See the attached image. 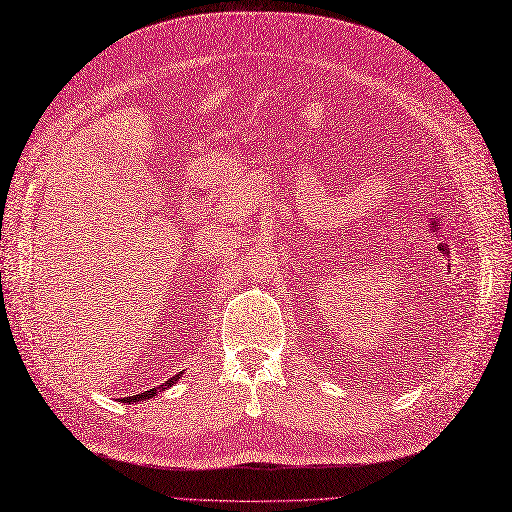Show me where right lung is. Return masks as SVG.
I'll return each instance as SVG.
<instances>
[{
  "label": "right lung",
  "instance_id": "obj_1",
  "mask_svg": "<svg viewBox=\"0 0 512 512\" xmlns=\"http://www.w3.org/2000/svg\"><path fill=\"white\" fill-rule=\"evenodd\" d=\"M182 373H184V371L176 373V376H173V378H169L167 382H162L160 386H156V389H149V391H145V393H139V395H132V397H126V400H123V402H126V404H130V402H145V400H149V397H156V393H158V391H165V389H169V386H173V384H176V382L180 380V376H182Z\"/></svg>",
  "mask_w": 512,
  "mask_h": 512
}]
</instances>
